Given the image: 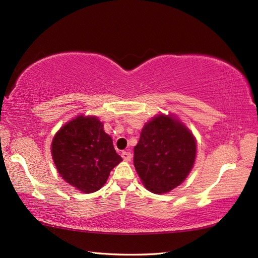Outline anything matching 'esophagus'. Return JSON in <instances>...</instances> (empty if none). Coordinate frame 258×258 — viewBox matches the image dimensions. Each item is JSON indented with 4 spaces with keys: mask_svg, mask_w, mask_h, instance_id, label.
Instances as JSON below:
<instances>
[{
    "mask_svg": "<svg viewBox=\"0 0 258 258\" xmlns=\"http://www.w3.org/2000/svg\"><path fill=\"white\" fill-rule=\"evenodd\" d=\"M121 156H122V158L123 159L125 160V161H131V159H132V155H131V153H128V151H122L121 153Z\"/></svg>",
    "mask_w": 258,
    "mask_h": 258,
    "instance_id": "esophagus-1",
    "label": "esophagus"
}]
</instances>
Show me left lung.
I'll return each mask as SVG.
<instances>
[{
	"instance_id": "obj_1",
	"label": "left lung",
	"mask_w": 258,
	"mask_h": 258,
	"mask_svg": "<svg viewBox=\"0 0 258 258\" xmlns=\"http://www.w3.org/2000/svg\"><path fill=\"white\" fill-rule=\"evenodd\" d=\"M195 156L192 133L171 116L159 115L144 126L134 147V166L150 192L168 193L185 180Z\"/></svg>"
}]
</instances>
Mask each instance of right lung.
I'll return each mask as SVG.
<instances>
[{"label":"right lung","mask_w":258,"mask_h":258,"mask_svg":"<svg viewBox=\"0 0 258 258\" xmlns=\"http://www.w3.org/2000/svg\"><path fill=\"white\" fill-rule=\"evenodd\" d=\"M51 151L57 172L84 193L100 189L122 161L96 116L81 115L65 124L54 136Z\"/></svg>","instance_id":"add662e5"}]
</instances>
